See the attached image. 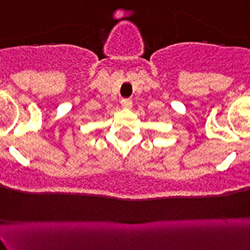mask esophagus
Instances as JSON below:
<instances>
[{
  "label": "esophagus",
  "instance_id": "34e87169",
  "mask_svg": "<svg viewBox=\"0 0 250 250\" xmlns=\"http://www.w3.org/2000/svg\"><path fill=\"white\" fill-rule=\"evenodd\" d=\"M121 106H123V108H125V109L131 108V106H132L131 99H127V98L121 99Z\"/></svg>",
  "mask_w": 250,
  "mask_h": 250
}]
</instances>
